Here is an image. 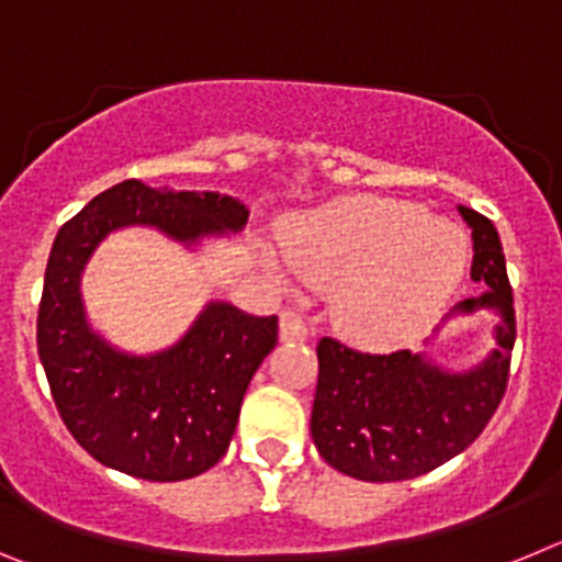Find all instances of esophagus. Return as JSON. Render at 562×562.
Listing matches in <instances>:
<instances>
[{
	"instance_id": "obj_1",
	"label": "esophagus",
	"mask_w": 562,
	"mask_h": 562,
	"mask_svg": "<svg viewBox=\"0 0 562 562\" xmlns=\"http://www.w3.org/2000/svg\"><path fill=\"white\" fill-rule=\"evenodd\" d=\"M310 337V329H306V321L301 312L284 310L281 312V340L284 342H301Z\"/></svg>"
}]
</instances>
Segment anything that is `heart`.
<instances>
[{
    "label": "heart",
    "mask_w": 562,
    "mask_h": 562,
    "mask_svg": "<svg viewBox=\"0 0 562 562\" xmlns=\"http://www.w3.org/2000/svg\"><path fill=\"white\" fill-rule=\"evenodd\" d=\"M292 270L331 290L342 335L389 346L428 324L467 265L461 233L419 205L351 196L292 222L284 233Z\"/></svg>",
    "instance_id": "heart-1"
}]
</instances>
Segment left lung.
<instances>
[{"mask_svg": "<svg viewBox=\"0 0 562 562\" xmlns=\"http://www.w3.org/2000/svg\"><path fill=\"white\" fill-rule=\"evenodd\" d=\"M459 211L473 227L470 278L481 284L459 310L501 312L498 349L475 369L450 374L408 349L369 355L335 337L317 342L312 439L317 453L351 479L405 481L430 473L470 448L504 400L515 346L513 286L493 222L473 207Z\"/></svg>", "mask_w": 562, "mask_h": 562, "instance_id": "1", "label": "left lung"}]
</instances>
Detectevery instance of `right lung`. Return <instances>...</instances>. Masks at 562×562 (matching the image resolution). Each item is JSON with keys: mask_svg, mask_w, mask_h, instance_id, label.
<instances>
[{"mask_svg": "<svg viewBox=\"0 0 562 562\" xmlns=\"http://www.w3.org/2000/svg\"><path fill=\"white\" fill-rule=\"evenodd\" d=\"M247 216L233 196L126 180L98 193L58 231L38 304V357L64 425L95 461L146 481H182L211 470L231 448L252 374L276 349L278 317L207 304L171 349L123 355L89 329L83 265L117 227L151 225L193 245L241 231Z\"/></svg>", "mask_w": 562, "mask_h": 562, "instance_id": "right-lung-1", "label": "right lung"}]
</instances>
